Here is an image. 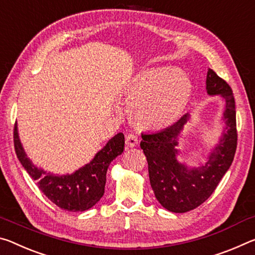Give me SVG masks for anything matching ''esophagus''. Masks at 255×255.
Returning a JSON list of instances; mask_svg holds the SVG:
<instances>
[{"label": "esophagus", "mask_w": 255, "mask_h": 255, "mask_svg": "<svg viewBox=\"0 0 255 255\" xmlns=\"http://www.w3.org/2000/svg\"><path fill=\"white\" fill-rule=\"evenodd\" d=\"M125 143H127L128 147L133 148L139 143V139H137V136L134 134H128L127 136V139H125Z\"/></svg>", "instance_id": "obj_1"}]
</instances>
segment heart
I'll list each match as a JSON object with an SVG mask.
<instances>
[{
    "instance_id": "heart-1",
    "label": "heart",
    "mask_w": 255,
    "mask_h": 255,
    "mask_svg": "<svg viewBox=\"0 0 255 255\" xmlns=\"http://www.w3.org/2000/svg\"><path fill=\"white\" fill-rule=\"evenodd\" d=\"M191 82L174 68L144 70L132 79L127 91L130 116L137 127L160 130L169 127L184 111Z\"/></svg>"
}]
</instances>
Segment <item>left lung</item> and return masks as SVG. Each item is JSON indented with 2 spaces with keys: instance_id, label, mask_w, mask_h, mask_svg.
Wrapping results in <instances>:
<instances>
[{
  "instance_id": "8db88e82",
  "label": "left lung",
  "mask_w": 255,
  "mask_h": 255,
  "mask_svg": "<svg viewBox=\"0 0 255 255\" xmlns=\"http://www.w3.org/2000/svg\"><path fill=\"white\" fill-rule=\"evenodd\" d=\"M206 83L208 95H220L226 102L224 112L226 128L206 164L189 168L177 160L178 136L190 119L189 114L165 130L141 134L140 147L147 157L150 184L155 197L165 209L177 214L195 209L214 193L236 152V108L233 90L211 69L207 73Z\"/></svg>"
}]
</instances>
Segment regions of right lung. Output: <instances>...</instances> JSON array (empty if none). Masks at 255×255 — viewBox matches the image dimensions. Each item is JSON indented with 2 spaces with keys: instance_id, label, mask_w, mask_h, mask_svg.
I'll return each instance as SVG.
<instances>
[{
  "instance_id": "obj_1",
  "label": "right lung",
  "mask_w": 255,
  "mask_h": 255,
  "mask_svg": "<svg viewBox=\"0 0 255 255\" xmlns=\"http://www.w3.org/2000/svg\"><path fill=\"white\" fill-rule=\"evenodd\" d=\"M13 141L16 157L30 177L37 182L39 190L61 209L74 212L88 210L102 199L105 192L108 166L124 150V134L118 133L96 153L89 164L73 174L54 175L36 167L27 157L20 142L16 123Z\"/></svg>"
}]
</instances>
